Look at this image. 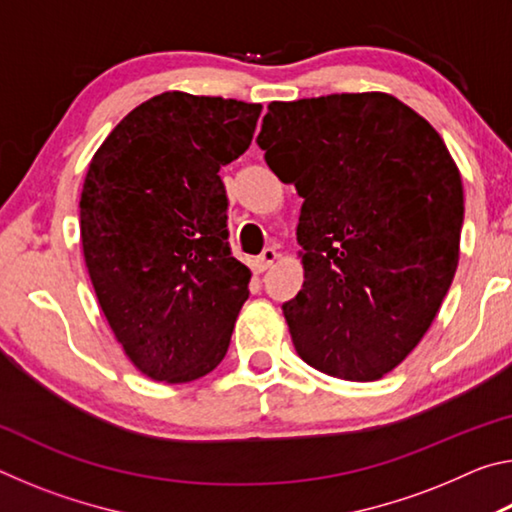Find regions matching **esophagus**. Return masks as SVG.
<instances>
[{
    "label": "esophagus",
    "instance_id": "34e87169",
    "mask_svg": "<svg viewBox=\"0 0 512 512\" xmlns=\"http://www.w3.org/2000/svg\"><path fill=\"white\" fill-rule=\"evenodd\" d=\"M275 259H277L275 248H264V253L255 259V271H257V273L268 271V268L273 266Z\"/></svg>",
    "mask_w": 512,
    "mask_h": 512
}]
</instances>
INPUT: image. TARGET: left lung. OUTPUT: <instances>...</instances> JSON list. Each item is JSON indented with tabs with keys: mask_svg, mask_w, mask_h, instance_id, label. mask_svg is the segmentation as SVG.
Returning <instances> with one entry per match:
<instances>
[{
	"mask_svg": "<svg viewBox=\"0 0 512 512\" xmlns=\"http://www.w3.org/2000/svg\"><path fill=\"white\" fill-rule=\"evenodd\" d=\"M264 160L302 198L305 282L282 311L325 375L375 381L436 318L458 266L461 173L427 119L384 92L273 101Z\"/></svg>",
	"mask_w": 512,
	"mask_h": 512,
	"instance_id": "8db88e82",
	"label": "left lung"
}]
</instances>
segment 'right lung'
Segmentation results:
<instances>
[{
	"label": "right lung",
	"mask_w": 512,
	"mask_h": 512,
	"mask_svg": "<svg viewBox=\"0 0 512 512\" xmlns=\"http://www.w3.org/2000/svg\"><path fill=\"white\" fill-rule=\"evenodd\" d=\"M259 103L164 92L90 162L81 241L94 293L146 377L183 384L228 352L250 271L228 244L221 167L253 140Z\"/></svg>",
	"instance_id": "right-lung-1"
}]
</instances>
